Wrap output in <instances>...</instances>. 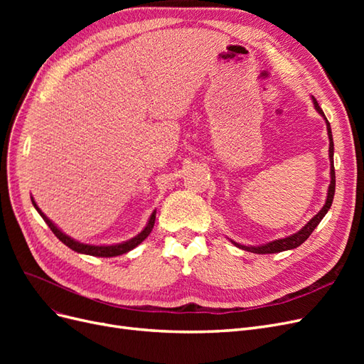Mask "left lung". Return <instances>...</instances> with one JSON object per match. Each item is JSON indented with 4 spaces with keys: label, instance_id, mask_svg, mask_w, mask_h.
I'll return each mask as SVG.
<instances>
[{
    "label": "left lung",
    "instance_id": "1",
    "mask_svg": "<svg viewBox=\"0 0 364 364\" xmlns=\"http://www.w3.org/2000/svg\"><path fill=\"white\" fill-rule=\"evenodd\" d=\"M313 100V105L316 107V111L321 114L325 119L326 123V130H328V138H329V162H331V171H329V176H331V182H329V186H328V194H326V200H325V205L322 206L321 211H318L310 222H308L302 229L297 230L296 234H291L289 237L285 238H279V240H273L270 241V243H266V245H261V246H243L240 243H235V241H232V243L243 249V250H247V252H253V253H278V252H284V250H290V249H296L299 247L304 241L310 237L313 234V230L317 228V225L322 222V218L326 215V213L329 211V208H331L333 205V199H334V193H336V171H334V142H333V132H331V126H329L328 119L323 114V111L321 109V106H318V103L316 102V98L311 97Z\"/></svg>",
    "mask_w": 364,
    "mask_h": 364
}]
</instances>
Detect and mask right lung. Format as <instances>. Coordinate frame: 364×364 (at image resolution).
I'll return each mask as SVG.
<instances>
[{
  "mask_svg": "<svg viewBox=\"0 0 364 364\" xmlns=\"http://www.w3.org/2000/svg\"><path fill=\"white\" fill-rule=\"evenodd\" d=\"M31 203H33V206L36 208V211L39 213V215L43 218V222H46V223L48 225V228L53 230V234L56 235L65 246H68V247L73 249L74 252L85 253V255L103 257V258H111V257L123 255V253H127L129 250L135 249L138 245H141L142 241H144V240L149 237V234L151 232L153 226H155V220H156V211H153L151 215H150V218H149L147 225L144 226V229H142L138 235H135L134 238H130V240H127V241H123V243H117V245H100V246H97V245H85V243H80V241H77V240L71 238L70 235H67L65 232H62V230H60L56 225H54L46 214H43V213L41 211L39 206L36 205V202H35V199H33V197H31Z\"/></svg>",
  "mask_w": 364,
  "mask_h": 364,
  "instance_id": "1",
  "label": "right lung"
}]
</instances>
